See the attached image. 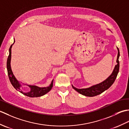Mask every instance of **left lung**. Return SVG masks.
<instances>
[{
    "instance_id": "1",
    "label": "left lung",
    "mask_w": 129,
    "mask_h": 129,
    "mask_svg": "<svg viewBox=\"0 0 129 129\" xmlns=\"http://www.w3.org/2000/svg\"><path fill=\"white\" fill-rule=\"evenodd\" d=\"M117 50H118V54H117V57L116 60V62L117 64H116L113 73L111 74V75L108 79H106L105 80H104L102 83L95 85H94L91 87H90L89 88L77 89L72 85L73 89H75L76 91H78L80 94L86 96L90 97L95 96L99 95L103 92L104 91H105L106 90L108 89L114 83V81L117 77V74H118L119 71L120 64L119 58L120 56V52L119 49L118 48H117Z\"/></svg>"
}]
</instances>
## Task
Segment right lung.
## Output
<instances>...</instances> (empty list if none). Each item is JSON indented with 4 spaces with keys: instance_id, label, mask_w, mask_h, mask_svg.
Listing matches in <instances>:
<instances>
[{
    "instance_id": "obj_1",
    "label": "right lung",
    "mask_w": 129,
    "mask_h": 129,
    "mask_svg": "<svg viewBox=\"0 0 129 129\" xmlns=\"http://www.w3.org/2000/svg\"><path fill=\"white\" fill-rule=\"evenodd\" d=\"M15 42V40H14ZM13 43V44H14ZM13 44L11 45L10 47L9 48V56L8 57L7 59V71H8V76H9V79L10 80V81L11 84H12V85L14 86V87L16 89L20 91L22 94H24L26 96H28L29 97H39L41 96H43L44 95L46 94V93H48L50 90L52 89L53 85V80L51 81V84L50 86L45 87H39L37 86L34 85H29V86L30 87L31 90L29 92H23L22 91H21L20 89V84L19 83L18 80H16L15 76H14L13 72L11 69L10 67V60H11V54H12V51H11V49H12V47Z\"/></svg>"
}]
</instances>
